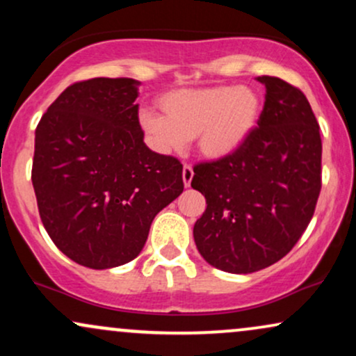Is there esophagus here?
Wrapping results in <instances>:
<instances>
[{"label": "esophagus", "instance_id": "1", "mask_svg": "<svg viewBox=\"0 0 356 356\" xmlns=\"http://www.w3.org/2000/svg\"><path fill=\"white\" fill-rule=\"evenodd\" d=\"M192 177H194V170H192V167H191V165H184V169H182V181H184V186L189 187Z\"/></svg>", "mask_w": 356, "mask_h": 356}]
</instances>
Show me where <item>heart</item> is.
I'll list each match as a JSON object with an SVG mask.
<instances>
[{
    "mask_svg": "<svg viewBox=\"0 0 356 356\" xmlns=\"http://www.w3.org/2000/svg\"><path fill=\"white\" fill-rule=\"evenodd\" d=\"M162 113L144 110L138 117L159 154H181L195 137L202 157L224 161L239 152L254 134L261 100L249 87L219 85L170 90L159 100Z\"/></svg>",
    "mask_w": 356,
    "mask_h": 356,
    "instance_id": "b5f03b06",
    "label": "heart"
}]
</instances>
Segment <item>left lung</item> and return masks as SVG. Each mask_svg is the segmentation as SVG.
<instances>
[{"label": "left lung", "instance_id": "1", "mask_svg": "<svg viewBox=\"0 0 356 356\" xmlns=\"http://www.w3.org/2000/svg\"><path fill=\"white\" fill-rule=\"evenodd\" d=\"M256 80L266 87V102L254 134L232 157L195 165L191 182L207 204L194 224L197 251L232 275L288 254L321 191V137L309 102L276 76Z\"/></svg>", "mask_w": 356, "mask_h": 356}]
</instances>
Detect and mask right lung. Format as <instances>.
<instances>
[{"mask_svg": "<svg viewBox=\"0 0 356 356\" xmlns=\"http://www.w3.org/2000/svg\"><path fill=\"white\" fill-rule=\"evenodd\" d=\"M134 79L73 83L35 130L31 182L56 248L92 269L136 259L155 216L184 191L182 164L152 152Z\"/></svg>", "mask_w": 356, "mask_h": 356, "instance_id": "1", "label": "right lung"}]
</instances>
